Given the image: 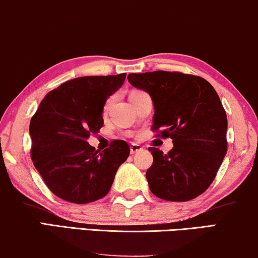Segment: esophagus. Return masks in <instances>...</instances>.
I'll use <instances>...</instances> for the list:
<instances>
[{
    "instance_id": "34e87169",
    "label": "esophagus",
    "mask_w": 258,
    "mask_h": 258,
    "mask_svg": "<svg viewBox=\"0 0 258 258\" xmlns=\"http://www.w3.org/2000/svg\"><path fill=\"white\" fill-rule=\"evenodd\" d=\"M142 150H143V148H142L141 145H138V144H132V145H130V152H132L133 155L134 154H137V152H140Z\"/></svg>"
}]
</instances>
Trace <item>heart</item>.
Instances as JSON below:
<instances>
[{"mask_svg":"<svg viewBox=\"0 0 258 258\" xmlns=\"http://www.w3.org/2000/svg\"><path fill=\"white\" fill-rule=\"evenodd\" d=\"M113 101H114V96H110V98H108L106 100V102L103 104V114H107L108 111H109L111 104H113Z\"/></svg>","mask_w":258,"mask_h":258,"instance_id":"obj_1","label":"heart"}]
</instances>
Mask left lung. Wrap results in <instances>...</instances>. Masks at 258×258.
Segmentation results:
<instances>
[{
	"label": "left lung",
	"mask_w": 258,
	"mask_h": 258,
	"mask_svg": "<svg viewBox=\"0 0 258 258\" xmlns=\"http://www.w3.org/2000/svg\"><path fill=\"white\" fill-rule=\"evenodd\" d=\"M128 80L154 101L156 137L173 142L165 155L149 148L154 157L147 171L150 191L167 201L199 197L227 154V115L218 93L204 78L181 72L132 73Z\"/></svg>",
	"instance_id": "8db88e82"
}]
</instances>
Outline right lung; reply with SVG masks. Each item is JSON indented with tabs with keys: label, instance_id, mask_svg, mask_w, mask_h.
Wrapping results in <instances>:
<instances>
[{
	"label": "right lung",
	"instance_id": "add662e5",
	"mask_svg": "<svg viewBox=\"0 0 258 258\" xmlns=\"http://www.w3.org/2000/svg\"><path fill=\"white\" fill-rule=\"evenodd\" d=\"M125 76L66 81L47 93L30 121L33 165L60 199L81 205L106 197L118 166L129 157L125 141H111L103 151L87 142L102 128L103 104Z\"/></svg>",
	"mask_w": 258,
	"mask_h": 258
}]
</instances>
